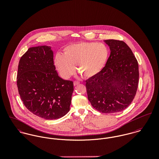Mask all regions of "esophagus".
I'll return each instance as SVG.
<instances>
[{
  "mask_svg": "<svg viewBox=\"0 0 159 159\" xmlns=\"http://www.w3.org/2000/svg\"><path fill=\"white\" fill-rule=\"evenodd\" d=\"M79 84H80V82H79V81H75L73 82V84H74V86H77V85H78Z\"/></svg>",
  "mask_w": 159,
  "mask_h": 159,
  "instance_id": "34e87169",
  "label": "esophagus"
}]
</instances>
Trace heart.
<instances>
[{
  "label": "heart",
  "mask_w": 159,
  "mask_h": 159,
  "mask_svg": "<svg viewBox=\"0 0 159 159\" xmlns=\"http://www.w3.org/2000/svg\"><path fill=\"white\" fill-rule=\"evenodd\" d=\"M109 56V50L103 43L79 42L67 46L63 55L57 54L54 64L61 75L68 78L77 72L83 78H91L98 75L104 67Z\"/></svg>",
  "instance_id": "1"
}]
</instances>
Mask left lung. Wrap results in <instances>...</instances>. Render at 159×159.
Wrapping results in <instances>:
<instances>
[{
  "label": "left lung",
  "instance_id": "obj_1",
  "mask_svg": "<svg viewBox=\"0 0 159 159\" xmlns=\"http://www.w3.org/2000/svg\"><path fill=\"white\" fill-rule=\"evenodd\" d=\"M110 55L105 66L86 81L89 101L97 110L113 113L127 108L138 89V64L131 49L123 41L106 40Z\"/></svg>",
  "mask_w": 159,
  "mask_h": 159
}]
</instances>
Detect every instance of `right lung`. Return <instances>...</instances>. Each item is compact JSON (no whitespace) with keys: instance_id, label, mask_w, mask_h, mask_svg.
I'll return each mask as SVG.
<instances>
[{"instance_id":"add662e5","label":"right lung","mask_w":159,"mask_h":159,"mask_svg":"<svg viewBox=\"0 0 159 159\" xmlns=\"http://www.w3.org/2000/svg\"><path fill=\"white\" fill-rule=\"evenodd\" d=\"M17 86L24 106L39 117L57 119L70 110L73 83L59 76L49 46L31 47L23 54Z\"/></svg>"}]
</instances>
